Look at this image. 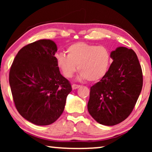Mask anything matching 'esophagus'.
<instances>
[{
    "mask_svg": "<svg viewBox=\"0 0 152 152\" xmlns=\"http://www.w3.org/2000/svg\"><path fill=\"white\" fill-rule=\"evenodd\" d=\"M72 89H73V90H75V89H77V88H80V85H78V84H73L72 85Z\"/></svg>",
    "mask_w": 152,
    "mask_h": 152,
    "instance_id": "obj_1",
    "label": "esophagus"
}]
</instances>
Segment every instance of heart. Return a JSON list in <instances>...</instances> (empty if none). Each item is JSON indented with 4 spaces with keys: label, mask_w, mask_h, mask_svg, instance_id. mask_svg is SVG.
Segmentation results:
<instances>
[{
    "label": "heart",
    "mask_w": 152,
    "mask_h": 152,
    "mask_svg": "<svg viewBox=\"0 0 152 152\" xmlns=\"http://www.w3.org/2000/svg\"><path fill=\"white\" fill-rule=\"evenodd\" d=\"M67 53H61L56 57L58 68L67 78H71L78 70V78L95 82L107 74L111 61L109 50L104 46L79 42L67 48Z\"/></svg>",
    "instance_id": "heart-1"
}]
</instances>
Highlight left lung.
Listing matches in <instances>:
<instances>
[{
    "label": "left lung",
    "mask_w": 152,
    "mask_h": 152,
    "mask_svg": "<svg viewBox=\"0 0 152 152\" xmlns=\"http://www.w3.org/2000/svg\"><path fill=\"white\" fill-rule=\"evenodd\" d=\"M103 78L91 87L88 110L100 124H119L131 114L141 93L143 74L135 51L119 47Z\"/></svg>",
    "instance_id": "8db88e82"
}]
</instances>
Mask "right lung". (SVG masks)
<instances>
[{"instance_id": "right-lung-1", "label": "right lung", "mask_w": 152, "mask_h": 152, "mask_svg": "<svg viewBox=\"0 0 152 152\" xmlns=\"http://www.w3.org/2000/svg\"><path fill=\"white\" fill-rule=\"evenodd\" d=\"M54 42L40 39L17 53L9 72L15 107L21 116L37 125H48L61 116L72 91L69 81L60 74Z\"/></svg>"}]
</instances>
